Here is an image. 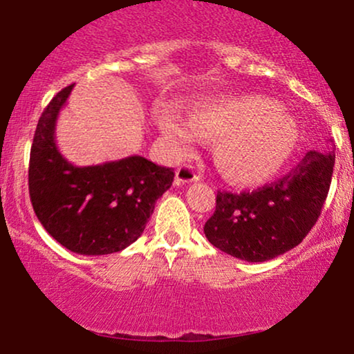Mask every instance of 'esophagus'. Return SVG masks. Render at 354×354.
I'll return each mask as SVG.
<instances>
[{
	"label": "esophagus",
	"mask_w": 354,
	"mask_h": 354,
	"mask_svg": "<svg viewBox=\"0 0 354 354\" xmlns=\"http://www.w3.org/2000/svg\"><path fill=\"white\" fill-rule=\"evenodd\" d=\"M198 180V173H196V169L192 168L191 165H181V167L176 169V176H174L176 185H186V183H194Z\"/></svg>",
	"instance_id": "obj_1"
}]
</instances>
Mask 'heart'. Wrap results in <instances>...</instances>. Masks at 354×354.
I'll return each instance as SVG.
<instances>
[{"mask_svg":"<svg viewBox=\"0 0 354 354\" xmlns=\"http://www.w3.org/2000/svg\"><path fill=\"white\" fill-rule=\"evenodd\" d=\"M186 124L173 109L158 114V127L176 156L189 153L194 136L214 142V160L227 180L253 186L271 180L292 155L297 129L277 102L259 96L201 102Z\"/></svg>","mask_w":354,"mask_h":354,"instance_id":"b5f03b06","label":"heart"}]
</instances>
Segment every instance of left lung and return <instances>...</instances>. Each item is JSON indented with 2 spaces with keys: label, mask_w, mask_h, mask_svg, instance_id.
I'll return each instance as SVG.
<instances>
[{
  "label": "left lung",
  "mask_w": 354,
  "mask_h": 354,
  "mask_svg": "<svg viewBox=\"0 0 354 354\" xmlns=\"http://www.w3.org/2000/svg\"><path fill=\"white\" fill-rule=\"evenodd\" d=\"M335 165L333 151H307L292 171L240 194L217 192L204 234L214 247L245 261H268L297 247L320 217Z\"/></svg>",
  "instance_id": "obj_1"
}]
</instances>
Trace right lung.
Wrapping results in <instances>:
<instances>
[{"label": "right lung", "mask_w": 354, "mask_h": 354, "mask_svg": "<svg viewBox=\"0 0 354 354\" xmlns=\"http://www.w3.org/2000/svg\"><path fill=\"white\" fill-rule=\"evenodd\" d=\"M73 84L57 93L40 115L29 160V196L40 223L80 254L120 252L144 234L156 199L171 186L173 168L144 156L75 167L55 144V124Z\"/></svg>", "instance_id": "right-lung-1"}]
</instances>
